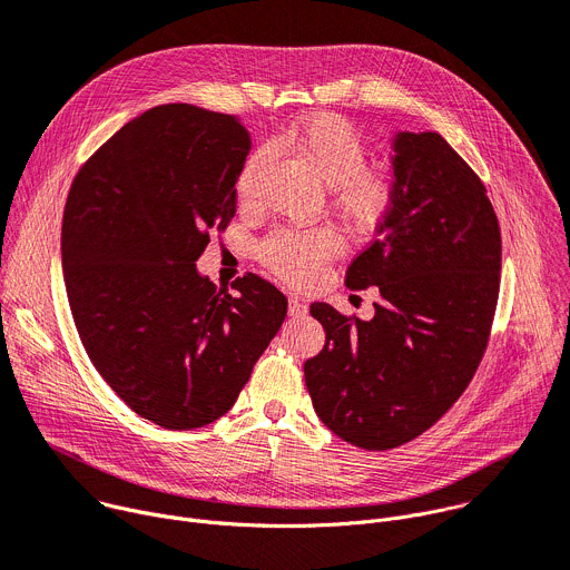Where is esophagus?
I'll list each match as a JSON object with an SVG mask.
<instances>
[{
    "label": "esophagus",
    "mask_w": 570,
    "mask_h": 570,
    "mask_svg": "<svg viewBox=\"0 0 570 570\" xmlns=\"http://www.w3.org/2000/svg\"><path fill=\"white\" fill-rule=\"evenodd\" d=\"M288 316H293V318L306 316V304L299 297H295V295L288 297Z\"/></svg>",
    "instance_id": "1"
}]
</instances>
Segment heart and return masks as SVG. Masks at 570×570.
I'll return each instance as SVG.
<instances>
[{"instance_id":"obj_1","label":"heart","mask_w":570,"mask_h":570,"mask_svg":"<svg viewBox=\"0 0 570 570\" xmlns=\"http://www.w3.org/2000/svg\"><path fill=\"white\" fill-rule=\"evenodd\" d=\"M284 140L299 161L332 188L336 212L352 229L373 232L393 212L397 199L395 173L366 164L368 145L345 118L334 114L312 116L295 122ZM258 164L262 154L256 151L240 170L236 190L243 202L252 195ZM256 252L273 275L286 284L304 286L314 282L338 252V236L327 227L277 229L258 243Z\"/></svg>"}]
</instances>
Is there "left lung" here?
Segmentation results:
<instances>
[{"mask_svg":"<svg viewBox=\"0 0 570 570\" xmlns=\"http://www.w3.org/2000/svg\"><path fill=\"white\" fill-rule=\"evenodd\" d=\"M397 199L345 286H377L375 316L314 302L325 347L304 382L343 441L391 450L430 430L471 384L500 291L502 240L482 179L434 131L393 140Z\"/></svg>","mask_w":570,"mask_h":570,"instance_id":"left-lung-1","label":"left lung"}]
</instances>
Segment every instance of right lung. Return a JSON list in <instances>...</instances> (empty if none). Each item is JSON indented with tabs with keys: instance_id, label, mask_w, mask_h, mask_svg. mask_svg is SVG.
Here are the masks:
<instances>
[{
	"instance_id": "obj_1",
	"label": "right lung",
	"mask_w": 570,
	"mask_h": 570,
	"mask_svg": "<svg viewBox=\"0 0 570 570\" xmlns=\"http://www.w3.org/2000/svg\"><path fill=\"white\" fill-rule=\"evenodd\" d=\"M252 147L243 122L193 105L154 107L77 173L61 256L79 338L140 419L197 430L227 413L286 318L252 273L218 293L195 262L236 214Z\"/></svg>"
}]
</instances>
